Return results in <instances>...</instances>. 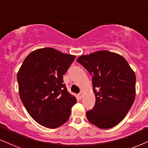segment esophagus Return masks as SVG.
<instances>
[{
	"label": "esophagus",
	"instance_id": "esophagus-1",
	"mask_svg": "<svg viewBox=\"0 0 148 148\" xmlns=\"http://www.w3.org/2000/svg\"><path fill=\"white\" fill-rule=\"evenodd\" d=\"M83 93H81H81H79V94H78V97H79V99H81L82 98H83Z\"/></svg>",
	"mask_w": 148,
	"mask_h": 148
}]
</instances>
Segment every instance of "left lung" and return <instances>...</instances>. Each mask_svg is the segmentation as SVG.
Listing matches in <instances>:
<instances>
[{
	"label": "left lung",
	"instance_id": "1",
	"mask_svg": "<svg viewBox=\"0 0 148 148\" xmlns=\"http://www.w3.org/2000/svg\"><path fill=\"white\" fill-rule=\"evenodd\" d=\"M92 76L96 102L86 112L88 120L101 129L119 123L130 110L135 99L136 76L121 55L99 51L77 58Z\"/></svg>",
	"mask_w": 148,
	"mask_h": 148
}]
</instances>
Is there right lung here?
Instances as JSON below:
<instances>
[{"label":"right lung","mask_w":148,"mask_h":148,"mask_svg":"<svg viewBox=\"0 0 148 148\" xmlns=\"http://www.w3.org/2000/svg\"><path fill=\"white\" fill-rule=\"evenodd\" d=\"M76 56L47 47L26 57L17 74L19 94L29 114L38 123L56 128L68 120L76 103L63 76Z\"/></svg>","instance_id":"1"}]
</instances>
